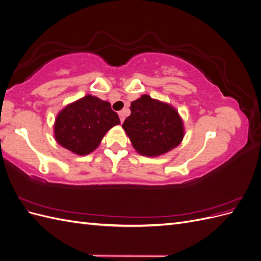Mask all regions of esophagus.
<instances>
[{
	"label": "esophagus",
	"mask_w": 261,
	"mask_h": 261,
	"mask_svg": "<svg viewBox=\"0 0 261 261\" xmlns=\"http://www.w3.org/2000/svg\"><path fill=\"white\" fill-rule=\"evenodd\" d=\"M118 116H120V120H121V122L123 123V122H124V120H125V116H124V112H123V111H121L120 113H118Z\"/></svg>",
	"instance_id": "esophagus-1"
}]
</instances>
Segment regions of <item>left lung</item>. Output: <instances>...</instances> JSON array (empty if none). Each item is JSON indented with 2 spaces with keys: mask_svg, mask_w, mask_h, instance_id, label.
I'll return each mask as SVG.
<instances>
[{
  "mask_svg": "<svg viewBox=\"0 0 261 261\" xmlns=\"http://www.w3.org/2000/svg\"><path fill=\"white\" fill-rule=\"evenodd\" d=\"M136 151L159 156L176 148L184 138V123L167 102L143 94L130 103V115L122 125Z\"/></svg>",
  "mask_w": 261,
  "mask_h": 261,
  "instance_id": "8db88e82",
  "label": "left lung"
}]
</instances>
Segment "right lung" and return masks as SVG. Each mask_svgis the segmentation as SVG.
Returning <instances> with one entry per match:
<instances>
[{
	"label": "right lung",
	"mask_w": 261,
	"mask_h": 261,
	"mask_svg": "<svg viewBox=\"0 0 261 261\" xmlns=\"http://www.w3.org/2000/svg\"><path fill=\"white\" fill-rule=\"evenodd\" d=\"M118 124L120 117L110 102L87 94L59 112L54 122V138L70 152L87 155L96 150L106 134Z\"/></svg>",
	"instance_id": "right-lung-1"
}]
</instances>
